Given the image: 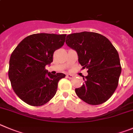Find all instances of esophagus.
Segmentation results:
<instances>
[{"mask_svg":"<svg viewBox=\"0 0 133 133\" xmlns=\"http://www.w3.org/2000/svg\"><path fill=\"white\" fill-rule=\"evenodd\" d=\"M66 77L69 79H72L73 78V76L72 75H70V74H68V75H66Z\"/></svg>","mask_w":133,"mask_h":133,"instance_id":"1","label":"esophagus"}]
</instances>
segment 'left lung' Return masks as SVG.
Listing matches in <instances>:
<instances>
[{"label": "left lung", "mask_w": 133, "mask_h": 133, "mask_svg": "<svg viewBox=\"0 0 133 133\" xmlns=\"http://www.w3.org/2000/svg\"><path fill=\"white\" fill-rule=\"evenodd\" d=\"M66 43L76 51L82 69H88V76H82L84 84L75 89L76 95L90 105L108 100L117 87L121 72L116 49L105 36L88 31L68 35Z\"/></svg>", "instance_id": "8db88e82"}]
</instances>
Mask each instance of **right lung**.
Returning a JSON list of instances; mask_svg holds the SVG:
<instances>
[{"instance_id":"obj_1","label":"right lung","mask_w":133,"mask_h":133,"mask_svg":"<svg viewBox=\"0 0 133 133\" xmlns=\"http://www.w3.org/2000/svg\"><path fill=\"white\" fill-rule=\"evenodd\" d=\"M66 34H32L11 54L8 77L14 92L25 103L41 106L54 97L63 73L51 75L45 66L53 62L55 51L64 45Z\"/></svg>"}]
</instances>
